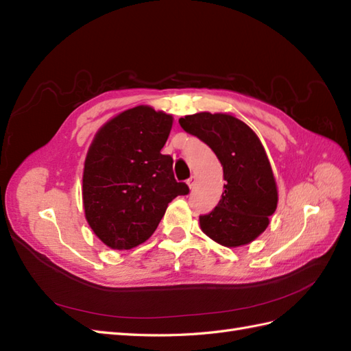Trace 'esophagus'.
Segmentation results:
<instances>
[{"label": "esophagus", "instance_id": "34e87169", "mask_svg": "<svg viewBox=\"0 0 351 351\" xmlns=\"http://www.w3.org/2000/svg\"><path fill=\"white\" fill-rule=\"evenodd\" d=\"M195 181H197V178H195V175H193V176H190V179L189 181H186V185L190 186V189H194V185H195Z\"/></svg>", "mask_w": 351, "mask_h": 351}]
</instances>
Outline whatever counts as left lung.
<instances>
[{
  "label": "left lung",
  "mask_w": 351,
  "mask_h": 351,
  "mask_svg": "<svg viewBox=\"0 0 351 351\" xmlns=\"http://www.w3.org/2000/svg\"><path fill=\"white\" fill-rule=\"evenodd\" d=\"M223 166L224 193L213 213L199 217L202 232L227 248L247 245L269 226L278 203L271 162L257 134L230 113L200 112L179 119Z\"/></svg>",
  "instance_id": "8db88e82"
}]
</instances>
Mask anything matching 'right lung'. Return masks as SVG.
<instances>
[{
  "label": "right lung",
  "mask_w": 351,
  "mask_h": 351,
  "mask_svg": "<svg viewBox=\"0 0 351 351\" xmlns=\"http://www.w3.org/2000/svg\"><path fill=\"white\" fill-rule=\"evenodd\" d=\"M173 117L151 106L118 113L95 133L82 178L85 218L104 245L132 250L156 232L169 203L189 194L162 156Z\"/></svg>",
  "instance_id": "obj_1"
}]
</instances>
